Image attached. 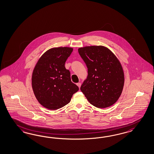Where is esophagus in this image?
<instances>
[{"mask_svg": "<svg viewBox=\"0 0 154 154\" xmlns=\"http://www.w3.org/2000/svg\"><path fill=\"white\" fill-rule=\"evenodd\" d=\"M76 85L79 87V88H80V86H81V83H78L76 84Z\"/></svg>", "mask_w": 154, "mask_h": 154, "instance_id": "34e87169", "label": "esophagus"}]
</instances>
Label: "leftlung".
I'll list each match as a JSON object with an SVG mask.
<instances>
[{
	"label": "left lung",
	"instance_id": "8db88e82",
	"mask_svg": "<svg viewBox=\"0 0 154 154\" xmlns=\"http://www.w3.org/2000/svg\"><path fill=\"white\" fill-rule=\"evenodd\" d=\"M88 68V76L80 90L98 108L114 105L123 91L124 74L119 60L105 47L87 46L78 49Z\"/></svg>",
	"mask_w": 154,
	"mask_h": 154
}]
</instances>
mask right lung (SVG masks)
I'll list each match as a JSON object with an SVG mask.
<instances>
[{"label":"right lung","instance_id":"add662e5","mask_svg":"<svg viewBox=\"0 0 154 154\" xmlns=\"http://www.w3.org/2000/svg\"><path fill=\"white\" fill-rule=\"evenodd\" d=\"M73 48L50 49L40 57L32 72L31 83L40 103L49 110H57L68 104L79 87L71 80L65 64Z\"/></svg>","mask_w":154,"mask_h":154}]
</instances>
